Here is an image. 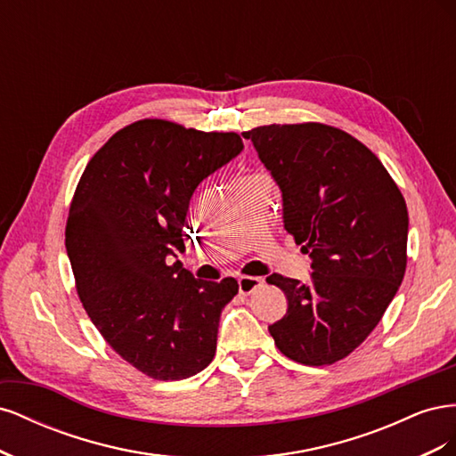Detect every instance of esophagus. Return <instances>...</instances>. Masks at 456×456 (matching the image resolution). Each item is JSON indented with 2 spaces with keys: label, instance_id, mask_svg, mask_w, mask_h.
I'll use <instances>...</instances> for the list:
<instances>
[{
  "label": "esophagus",
  "instance_id": "obj_1",
  "mask_svg": "<svg viewBox=\"0 0 456 456\" xmlns=\"http://www.w3.org/2000/svg\"><path fill=\"white\" fill-rule=\"evenodd\" d=\"M238 285H240L241 295H251L255 289H258L262 285V280L253 278V275H241V278L238 280Z\"/></svg>",
  "mask_w": 456,
  "mask_h": 456
}]
</instances>
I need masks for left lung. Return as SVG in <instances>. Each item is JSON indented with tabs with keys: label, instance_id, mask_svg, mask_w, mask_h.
<instances>
[{
	"label": "left lung",
	"instance_id": "left-lung-1",
	"mask_svg": "<svg viewBox=\"0 0 456 456\" xmlns=\"http://www.w3.org/2000/svg\"><path fill=\"white\" fill-rule=\"evenodd\" d=\"M241 134L281 190L285 230L312 258L306 283L266 278L287 297L268 330L293 362L330 365L369 337L403 281L405 200L379 158L337 127L273 123Z\"/></svg>",
	"mask_w": 456,
	"mask_h": 456
}]
</instances>
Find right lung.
I'll list each match as a JSON object with an SVG mask.
<instances>
[{"label": "right lung", "instance_id": "obj_1", "mask_svg": "<svg viewBox=\"0 0 456 456\" xmlns=\"http://www.w3.org/2000/svg\"><path fill=\"white\" fill-rule=\"evenodd\" d=\"M241 150L236 133L141 119L79 178L66 224L77 295L110 346L151 379L183 380L213 362L238 281L196 280L175 258L196 188Z\"/></svg>", "mask_w": 456, "mask_h": 456}]
</instances>
